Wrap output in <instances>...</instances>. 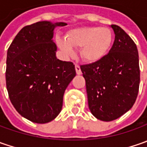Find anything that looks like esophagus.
Wrapping results in <instances>:
<instances>
[{"label":"esophagus","mask_w":147,"mask_h":147,"mask_svg":"<svg viewBox=\"0 0 147 147\" xmlns=\"http://www.w3.org/2000/svg\"><path fill=\"white\" fill-rule=\"evenodd\" d=\"M75 69H76V73L78 75H80L82 74V71H81V69H80V66L78 65H75Z\"/></svg>","instance_id":"esophagus-1"}]
</instances>
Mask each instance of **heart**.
Wrapping results in <instances>:
<instances>
[{
  "instance_id": "1",
  "label": "heart",
  "mask_w": 147,
  "mask_h": 147,
  "mask_svg": "<svg viewBox=\"0 0 147 147\" xmlns=\"http://www.w3.org/2000/svg\"><path fill=\"white\" fill-rule=\"evenodd\" d=\"M113 42L112 32L107 28L81 27L68 32L66 40L56 38V42L66 56H73L74 48H79L83 60L94 63L102 59L109 51Z\"/></svg>"
}]
</instances>
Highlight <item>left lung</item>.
<instances>
[{
	"instance_id": "obj_1",
	"label": "left lung",
	"mask_w": 147,
	"mask_h": 147,
	"mask_svg": "<svg viewBox=\"0 0 147 147\" xmlns=\"http://www.w3.org/2000/svg\"><path fill=\"white\" fill-rule=\"evenodd\" d=\"M110 27L115 37L109 53L96 62L81 65L89 110L105 122L119 118L133 107L140 84L136 44L119 26Z\"/></svg>"
}]
</instances>
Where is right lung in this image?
<instances>
[{"label": "right lung", "mask_w": 147, "mask_h": 147, "mask_svg": "<svg viewBox=\"0 0 147 147\" xmlns=\"http://www.w3.org/2000/svg\"><path fill=\"white\" fill-rule=\"evenodd\" d=\"M67 24L40 21L24 27L7 51L5 80L18 113L37 123L55 119L62 110L65 89L76 75L72 62L56 58V27Z\"/></svg>", "instance_id": "obj_1"}]
</instances>
